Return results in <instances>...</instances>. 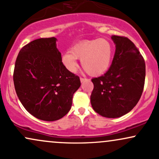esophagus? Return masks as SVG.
<instances>
[{"mask_svg": "<svg viewBox=\"0 0 159 159\" xmlns=\"http://www.w3.org/2000/svg\"><path fill=\"white\" fill-rule=\"evenodd\" d=\"M80 80H81V82H83V81H86V80H87V78H82V77H81V78H80Z\"/></svg>", "mask_w": 159, "mask_h": 159, "instance_id": "obj_1", "label": "esophagus"}]
</instances>
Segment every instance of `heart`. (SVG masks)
Masks as SVG:
<instances>
[{"label":"heart","mask_w":159,"mask_h":159,"mask_svg":"<svg viewBox=\"0 0 159 159\" xmlns=\"http://www.w3.org/2000/svg\"><path fill=\"white\" fill-rule=\"evenodd\" d=\"M114 55V47L105 39L87 40L78 43L63 55V64L70 72L77 69V59L81 60L84 70L90 75L103 74L108 69Z\"/></svg>","instance_id":"obj_1"}]
</instances>
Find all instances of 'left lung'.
<instances>
[{
    "mask_svg": "<svg viewBox=\"0 0 159 159\" xmlns=\"http://www.w3.org/2000/svg\"><path fill=\"white\" fill-rule=\"evenodd\" d=\"M116 51L105 74L92 78L93 108L107 118H117L132 111L144 87L146 65L135 45L125 36H112Z\"/></svg>",
    "mask_w": 159,
    "mask_h": 159,
    "instance_id": "8db88e82",
    "label": "left lung"
}]
</instances>
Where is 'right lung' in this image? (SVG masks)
Masks as SVG:
<instances>
[{"instance_id": "right-lung-1", "label": "right lung", "mask_w": 159, "mask_h": 159, "mask_svg": "<svg viewBox=\"0 0 159 159\" xmlns=\"http://www.w3.org/2000/svg\"><path fill=\"white\" fill-rule=\"evenodd\" d=\"M56 38H40L25 45L16 58L15 90L25 108L38 119L55 121L70 110L81 86L78 75L66 68Z\"/></svg>"}]
</instances>
